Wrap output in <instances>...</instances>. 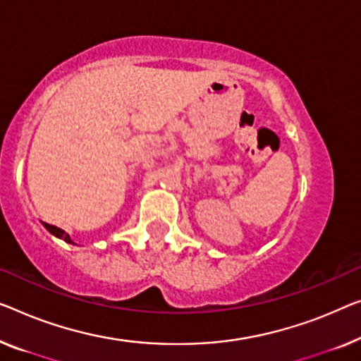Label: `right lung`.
I'll return each instance as SVG.
<instances>
[{
    "label": "right lung",
    "instance_id": "1",
    "mask_svg": "<svg viewBox=\"0 0 361 361\" xmlns=\"http://www.w3.org/2000/svg\"><path fill=\"white\" fill-rule=\"evenodd\" d=\"M43 227H45L48 232H50L51 235H55L56 238H61V240H64L66 241V243H71V245H74L73 243V240L69 238V235L64 232V230H61V228H58V227H55V225H50V224H45L43 222Z\"/></svg>",
    "mask_w": 361,
    "mask_h": 361
}]
</instances>
